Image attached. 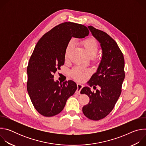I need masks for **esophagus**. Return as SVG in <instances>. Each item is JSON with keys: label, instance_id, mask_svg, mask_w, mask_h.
<instances>
[{"label": "esophagus", "instance_id": "34e87169", "mask_svg": "<svg viewBox=\"0 0 146 146\" xmlns=\"http://www.w3.org/2000/svg\"><path fill=\"white\" fill-rule=\"evenodd\" d=\"M77 91H76V93L77 94H79L81 89L83 88V86L82 84H77Z\"/></svg>", "mask_w": 146, "mask_h": 146}]
</instances>
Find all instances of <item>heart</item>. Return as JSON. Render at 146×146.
I'll list each match as a JSON object with an SVG mask.
<instances>
[{"label": "heart", "mask_w": 146, "mask_h": 146, "mask_svg": "<svg viewBox=\"0 0 146 146\" xmlns=\"http://www.w3.org/2000/svg\"><path fill=\"white\" fill-rule=\"evenodd\" d=\"M80 44L84 48L86 53L90 56H92V60L95 63L98 61V58L95 55L98 49V45L96 40L92 37L86 38L80 41ZM73 46V41H70L68 43L65 51V59L68 58V54ZM91 70L88 68H82L75 67L70 71V76L76 80L82 81L86 80L91 74Z\"/></svg>", "instance_id": "heart-1"}]
</instances>
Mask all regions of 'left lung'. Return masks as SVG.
<instances>
[{"label": "left lung", "instance_id": "1", "mask_svg": "<svg viewBox=\"0 0 146 146\" xmlns=\"http://www.w3.org/2000/svg\"><path fill=\"white\" fill-rule=\"evenodd\" d=\"M88 28L100 43L102 58L97 72L88 83L91 87L99 86L100 90L94 92L85 87L80 93L90 98L88 104L82 108L83 113L89 119L98 121L109 115L121 95L125 78V62L122 51L112 37L92 26Z\"/></svg>", "mask_w": 146, "mask_h": 146}]
</instances>
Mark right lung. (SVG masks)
<instances>
[{
  "mask_svg": "<svg viewBox=\"0 0 146 146\" xmlns=\"http://www.w3.org/2000/svg\"><path fill=\"white\" fill-rule=\"evenodd\" d=\"M87 27L66 22L55 26L38 40L27 67V90L35 109L44 117H52L64 109L77 87L72 80L54 81V74L65 63V51L72 37L84 38Z\"/></svg>",
  "mask_w": 146,
  "mask_h": 146,
  "instance_id": "1",
  "label": "right lung"
}]
</instances>
